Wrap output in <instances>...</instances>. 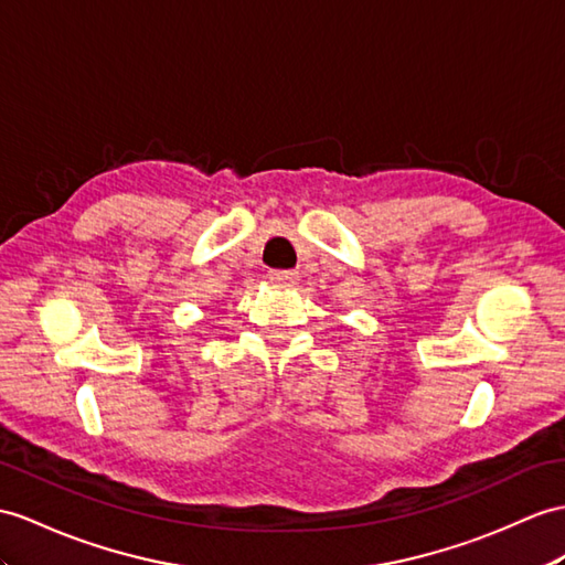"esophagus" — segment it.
Here are the masks:
<instances>
[{
	"label": "esophagus",
	"instance_id": "34e87169",
	"mask_svg": "<svg viewBox=\"0 0 565 565\" xmlns=\"http://www.w3.org/2000/svg\"><path fill=\"white\" fill-rule=\"evenodd\" d=\"M268 278H270V282H275V285L292 287V285L299 280V273H297V270H270Z\"/></svg>",
	"mask_w": 565,
	"mask_h": 565
}]
</instances>
